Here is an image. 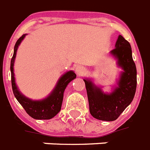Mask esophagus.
I'll list each match as a JSON object with an SVG mask.
<instances>
[{"mask_svg": "<svg viewBox=\"0 0 150 150\" xmlns=\"http://www.w3.org/2000/svg\"><path fill=\"white\" fill-rule=\"evenodd\" d=\"M85 72H86V69H85L84 67H76V74L77 76H82Z\"/></svg>", "mask_w": 150, "mask_h": 150, "instance_id": "1", "label": "esophagus"}]
</instances>
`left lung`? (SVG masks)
Segmentation results:
<instances>
[{
    "label": "left lung",
    "instance_id": "1",
    "mask_svg": "<svg viewBox=\"0 0 150 150\" xmlns=\"http://www.w3.org/2000/svg\"><path fill=\"white\" fill-rule=\"evenodd\" d=\"M110 52L117 60V66L122 69L117 81V85L110 93L104 92L102 87L96 85L91 78H84L90 113L98 120H116L129 106L136 94L137 72L129 42L121 35L115 46Z\"/></svg>",
    "mask_w": 150,
    "mask_h": 150
}]
</instances>
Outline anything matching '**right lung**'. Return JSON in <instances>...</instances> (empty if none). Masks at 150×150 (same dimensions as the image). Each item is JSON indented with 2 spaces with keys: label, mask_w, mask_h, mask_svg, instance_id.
<instances>
[{
  "label": "right lung",
  "mask_w": 150,
  "mask_h": 150,
  "mask_svg": "<svg viewBox=\"0 0 150 150\" xmlns=\"http://www.w3.org/2000/svg\"><path fill=\"white\" fill-rule=\"evenodd\" d=\"M26 35L27 34H24L16 42L14 48V54L11 60V85H12L13 93L18 101L24 108L28 115H29L32 118L39 120L51 119L60 111L64 91L69 84V83L76 78V75L73 70L66 72L59 79L52 91L46 98L42 100H32L25 97L23 94H21V92L18 90V87H17L15 82L14 64L18 48L22 40L25 39Z\"/></svg>",
  "instance_id": "add662e5"
}]
</instances>
